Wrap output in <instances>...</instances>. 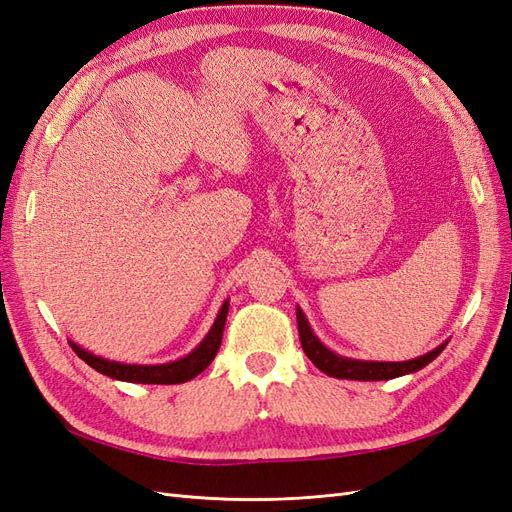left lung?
<instances>
[{"label": "left lung", "instance_id": "left-lung-1", "mask_svg": "<svg viewBox=\"0 0 512 512\" xmlns=\"http://www.w3.org/2000/svg\"><path fill=\"white\" fill-rule=\"evenodd\" d=\"M297 324H299V339L301 346L307 354V359L312 361L320 371L331 376V378H342V380H391L406 374H414V371L423 369L429 365L436 356L446 348L448 342L440 344L436 350H431L423 356H416L412 361H397V363H386V361H359V359H348V356H339L337 352L329 350L324 346L316 333L309 327V322L303 314V309L297 307Z\"/></svg>", "mask_w": 512, "mask_h": 512}]
</instances>
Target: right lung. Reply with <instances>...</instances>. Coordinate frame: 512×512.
<instances>
[{"label": "right lung", "mask_w": 512, "mask_h": 512, "mask_svg": "<svg viewBox=\"0 0 512 512\" xmlns=\"http://www.w3.org/2000/svg\"><path fill=\"white\" fill-rule=\"evenodd\" d=\"M228 299L222 303L218 316H215L213 327L205 335L203 342H200L192 352L177 361L170 363H160V365H128V363H119V361H108L102 359V356H96L87 352L85 348L76 346L70 342L72 350L79 354V359H83L89 367H94L100 374L113 378V380H123V382H138V384H179V382H188L196 378L200 371H205L211 361L215 359V354L220 350L222 344V335H224V324L228 316Z\"/></svg>", "instance_id": "add662e5"}]
</instances>
